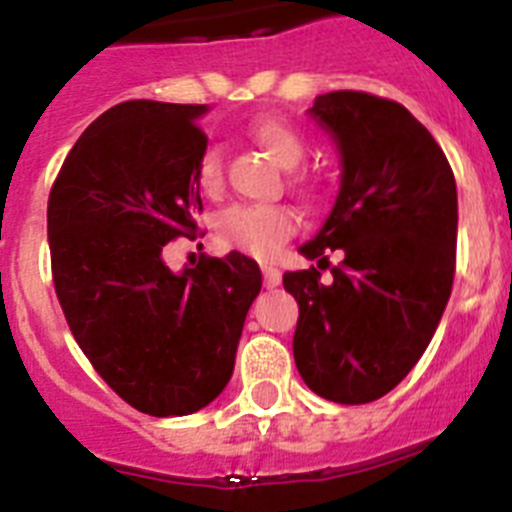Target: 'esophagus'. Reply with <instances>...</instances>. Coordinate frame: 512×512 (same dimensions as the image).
I'll list each match as a JSON object with an SVG mask.
<instances>
[{"mask_svg":"<svg viewBox=\"0 0 512 512\" xmlns=\"http://www.w3.org/2000/svg\"><path fill=\"white\" fill-rule=\"evenodd\" d=\"M261 271H264V284L269 289H274V287H279V284H282V271H279L277 266L264 264V266H261Z\"/></svg>","mask_w":512,"mask_h":512,"instance_id":"1","label":"esophagus"}]
</instances>
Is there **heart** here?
<instances>
[{
	"mask_svg": "<svg viewBox=\"0 0 512 512\" xmlns=\"http://www.w3.org/2000/svg\"><path fill=\"white\" fill-rule=\"evenodd\" d=\"M256 143L277 161L282 169H295L307 153V143L289 122L279 117H261L248 130ZM194 179L200 189L215 197L223 189V153L207 146L197 158ZM217 235L225 246L243 251L256 259H269L297 228V215L284 205H235L217 217Z\"/></svg>",
	"mask_w": 512,
	"mask_h": 512,
	"instance_id": "1",
	"label": "heart"
}]
</instances>
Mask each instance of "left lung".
<instances>
[{
  "label": "left lung",
  "instance_id": "1",
  "mask_svg": "<svg viewBox=\"0 0 512 512\" xmlns=\"http://www.w3.org/2000/svg\"><path fill=\"white\" fill-rule=\"evenodd\" d=\"M307 115L336 143L341 187L323 228L300 246L318 269L284 274L300 305L292 351L315 395L364 405L408 377L441 323L456 266V182L402 104L328 92ZM328 250L344 261L323 285Z\"/></svg>",
  "mask_w": 512,
  "mask_h": 512
}]
</instances>
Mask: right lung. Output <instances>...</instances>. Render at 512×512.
<instances>
[{"label":"right lung","mask_w":512,"mask_h":512,"mask_svg":"<svg viewBox=\"0 0 512 512\" xmlns=\"http://www.w3.org/2000/svg\"><path fill=\"white\" fill-rule=\"evenodd\" d=\"M207 104L133 99L89 125L48 200L53 284L99 377L156 418L210 405L233 377L259 264L238 251L171 271L164 246L202 210Z\"/></svg>","instance_id":"1"}]
</instances>
